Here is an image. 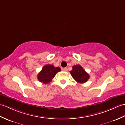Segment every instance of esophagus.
I'll return each instance as SVG.
<instances>
[{"label": "esophagus", "mask_w": 125, "mask_h": 125, "mask_svg": "<svg viewBox=\"0 0 125 125\" xmlns=\"http://www.w3.org/2000/svg\"><path fill=\"white\" fill-rule=\"evenodd\" d=\"M63 71H65V72H66L68 71V69H67V68H63Z\"/></svg>", "instance_id": "34e87169"}]
</instances>
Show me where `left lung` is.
Masks as SVG:
<instances>
[{"instance_id": "8db88e82", "label": "left lung", "mask_w": 125, "mask_h": 125, "mask_svg": "<svg viewBox=\"0 0 125 125\" xmlns=\"http://www.w3.org/2000/svg\"><path fill=\"white\" fill-rule=\"evenodd\" d=\"M70 74L73 79L79 83H85L87 82L89 78L88 73L80 65L72 66V70L70 71Z\"/></svg>"}]
</instances>
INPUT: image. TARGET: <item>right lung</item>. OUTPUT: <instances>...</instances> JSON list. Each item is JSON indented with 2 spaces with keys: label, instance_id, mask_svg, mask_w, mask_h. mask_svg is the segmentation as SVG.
Returning <instances> with one entry per match:
<instances>
[{
  "label": "right lung",
  "instance_id": "obj_1",
  "mask_svg": "<svg viewBox=\"0 0 125 125\" xmlns=\"http://www.w3.org/2000/svg\"><path fill=\"white\" fill-rule=\"evenodd\" d=\"M61 70L59 67H54L52 64H47L43 66L41 71L38 74V79L43 83H49L57 72Z\"/></svg>",
  "mask_w": 125,
  "mask_h": 125
}]
</instances>
